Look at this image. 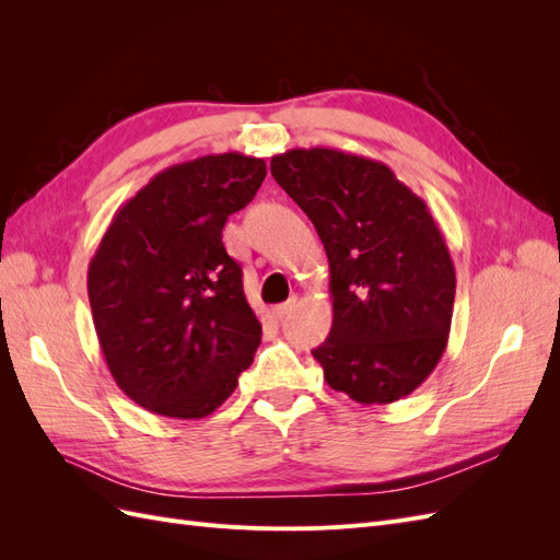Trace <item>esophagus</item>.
Here are the masks:
<instances>
[{
	"instance_id": "1",
	"label": "esophagus",
	"mask_w": 560,
	"mask_h": 560,
	"mask_svg": "<svg viewBox=\"0 0 560 560\" xmlns=\"http://www.w3.org/2000/svg\"><path fill=\"white\" fill-rule=\"evenodd\" d=\"M296 306V296H292L290 301H284V303H280V306H276L273 308V317L276 319H282L284 315H290L292 313V308Z\"/></svg>"
}]
</instances>
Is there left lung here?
Instances as JSON below:
<instances>
[{"instance_id": "8db88e82", "label": "left lung", "mask_w": 560, "mask_h": 560, "mask_svg": "<svg viewBox=\"0 0 560 560\" xmlns=\"http://www.w3.org/2000/svg\"><path fill=\"white\" fill-rule=\"evenodd\" d=\"M329 259L334 306L313 350L329 387L393 404L425 381L448 343L455 268L428 202L381 161L313 147L270 159Z\"/></svg>"}]
</instances>
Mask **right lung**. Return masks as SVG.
<instances>
[{
  "label": "right lung",
  "mask_w": 560,
  "mask_h": 560,
  "mask_svg": "<svg viewBox=\"0 0 560 560\" xmlns=\"http://www.w3.org/2000/svg\"><path fill=\"white\" fill-rule=\"evenodd\" d=\"M266 161L238 151L165 167L116 210L89 264V301L116 385L147 411L206 418L252 364L261 325L222 243Z\"/></svg>",
  "instance_id": "add662e5"
}]
</instances>
